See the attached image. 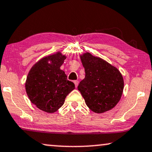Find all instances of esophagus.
I'll return each mask as SVG.
<instances>
[{"label": "esophagus", "mask_w": 152, "mask_h": 152, "mask_svg": "<svg viewBox=\"0 0 152 152\" xmlns=\"http://www.w3.org/2000/svg\"><path fill=\"white\" fill-rule=\"evenodd\" d=\"M74 84H75V87H76V88H77L78 85V80H74Z\"/></svg>", "instance_id": "obj_1"}]
</instances>
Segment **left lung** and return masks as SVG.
Returning <instances> with one entry per match:
<instances>
[{
    "instance_id": "left-lung-1",
    "label": "left lung",
    "mask_w": 152,
    "mask_h": 152,
    "mask_svg": "<svg viewBox=\"0 0 152 152\" xmlns=\"http://www.w3.org/2000/svg\"><path fill=\"white\" fill-rule=\"evenodd\" d=\"M86 76L78 90L89 108L96 113L113 109L120 102L124 79L118 69L99 57L86 52L80 56Z\"/></svg>"
}]
</instances>
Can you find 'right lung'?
Here are the masks:
<instances>
[{
	"mask_svg": "<svg viewBox=\"0 0 152 152\" xmlns=\"http://www.w3.org/2000/svg\"><path fill=\"white\" fill-rule=\"evenodd\" d=\"M66 56L61 52L42 58L32 66L26 80V91L32 104L46 113H53L64 104L75 89L60 66Z\"/></svg>",
	"mask_w": 152,
	"mask_h": 152,
	"instance_id": "1",
	"label": "right lung"
}]
</instances>
